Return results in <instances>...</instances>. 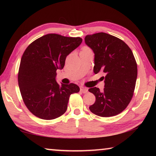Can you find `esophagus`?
<instances>
[{
	"label": "esophagus",
	"instance_id": "1",
	"mask_svg": "<svg viewBox=\"0 0 156 156\" xmlns=\"http://www.w3.org/2000/svg\"><path fill=\"white\" fill-rule=\"evenodd\" d=\"M80 91L82 92V93L85 94V93H87V92L88 91V89H87V88L84 87H80Z\"/></svg>",
	"mask_w": 156,
	"mask_h": 156
}]
</instances>
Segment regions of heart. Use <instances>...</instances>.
Listing matches in <instances>:
<instances>
[{
    "label": "heart",
    "mask_w": 156,
    "mask_h": 156,
    "mask_svg": "<svg viewBox=\"0 0 156 156\" xmlns=\"http://www.w3.org/2000/svg\"><path fill=\"white\" fill-rule=\"evenodd\" d=\"M83 49H89V48H87V47H85V48H84Z\"/></svg>",
    "instance_id": "heart-1"
}]
</instances>
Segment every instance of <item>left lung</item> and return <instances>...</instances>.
<instances>
[{
	"mask_svg": "<svg viewBox=\"0 0 156 156\" xmlns=\"http://www.w3.org/2000/svg\"><path fill=\"white\" fill-rule=\"evenodd\" d=\"M84 41L95 54L94 73L102 71L106 75L103 91L89 89L96 96L89 109L100 117L119 114L128 106L136 87L138 68L133 52L123 41L104 32L86 36Z\"/></svg>",
	"mask_w": 156,
	"mask_h": 156,
	"instance_id": "1",
	"label": "left lung"
}]
</instances>
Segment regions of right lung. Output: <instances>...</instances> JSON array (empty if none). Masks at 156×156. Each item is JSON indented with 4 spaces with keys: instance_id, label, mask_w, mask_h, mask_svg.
Listing matches in <instances>:
<instances>
[{
    "instance_id": "1",
    "label": "right lung",
    "mask_w": 156,
    "mask_h": 156,
    "mask_svg": "<svg viewBox=\"0 0 156 156\" xmlns=\"http://www.w3.org/2000/svg\"><path fill=\"white\" fill-rule=\"evenodd\" d=\"M80 37L49 34L32 42L21 58L18 81L26 107L36 117L53 120L64 114L77 84L56 80V70L64 67L66 57L81 44Z\"/></svg>"
}]
</instances>
